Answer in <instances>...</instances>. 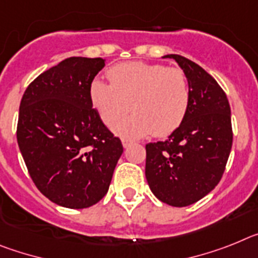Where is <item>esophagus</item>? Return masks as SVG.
<instances>
[{
  "label": "esophagus",
  "instance_id": "34e87169",
  "mask_svg": "<svg viewBox=\"0 0 258 258\" xmlns=\"http://www.w3.org/2000/svg\"><path fill=\"white\" fill-rule=\"evenodd\" d=\"M131 144H132L131 140H128V139H122V145H123V148H128Z\"/></svg>",
  "mask_w": 258,
  "mask_h": 258
}]
</instances>
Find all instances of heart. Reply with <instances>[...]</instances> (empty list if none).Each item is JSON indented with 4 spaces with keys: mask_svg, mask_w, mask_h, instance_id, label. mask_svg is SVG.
<instances>
[{
    "mask_svg": "<svg viewBox=\"0 0 258 258\" xmlns=\"http://www.w3.org/2000/svg\"><path fill=\"white\" fill-rule=\"evenodd\" d=\"M110 84L93 79L89 100L105 126L113 127L130 110L134 114L114 128L120 138L167 136L184 120L191 88L180 69L160 63L127 62L107 71Z\"/></svg>",
    "mask_w": 258,
    "mask_h": 258,
    "instance_id": "heart-1",
    "label": "heart"
}]
</instances>
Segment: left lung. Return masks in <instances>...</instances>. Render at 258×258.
<instances>
[{
	"label": "left lung",
	"mask_w": 258,
	"mask_h": 258,
	"mask_svg": "<svg viewBox=\"0 0 258 258\" xmlns=\"http://www.w3.org/2000/svg\"><path fill=\"white\" fill-rule=\"evenodd\" d=\"M187 76L191 102L184 120L165 142L145 145V178L154 196L182 208L219 183L232 145L231 110L212 75L188 58L167 54Z\"/></svg>",
	"instance_id": "left-lung-1"
}]
</instances>
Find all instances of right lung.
I'll use <instances>...</instances> for the list:
<instances>
[{
	"mask_svg": "<svg viewBox=\"0 0 258 258\" xmlns=\"http://www.w3.org/2000/svg\"><path fill=\"white\" fill-rule=\"evenodd\" d=\"M105 64L102 58H67L37 76L22 97L18 145L36 187L59 207L97 204L123 153L89 100V84Z\"/></svg>",
	"mask_w": 258,
	"mask_h": 258,
	"instance_id": "1",
	"label": "right lung"
}]
</instances>
